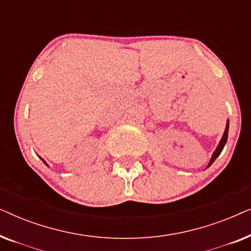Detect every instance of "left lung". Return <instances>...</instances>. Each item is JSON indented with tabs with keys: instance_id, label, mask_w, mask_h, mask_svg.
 I'll return each mask as SVG.
<instances>
[{
	"instance_id": "1",
	"label": "left lung",
	"mask_w": 251,
	"mask_h": 251,
	"mask_svg": "<svg viewBox=\"0 0 251 251\" xmlns=\"http://www.w3.org/2000/svg\"><path fill=\"white\" fill-rule=\"evenodd\" d=\"M227 133H228V121H227V123H226V128H225L224 135H223L221 142H219V145L217 146V149H216V151H215V153L212 154L211 160H210V162H209V166L208 167L211 166L212 162H214V161L217 159L218 155H219V154H221V152L223 151V149H224V146H225V144H226V140H227Z\"/></svg>"
}]
</instances>
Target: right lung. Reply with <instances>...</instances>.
Instances as JSON below:
<instances>
[{"label":"right lung","mask_w":251,"mask_h":251,"mask_svg":"<svg viewBox=\"0 0 251 251\" xmlns=\"http://www.w3.org/2000/svg\"><path fill=\"white\" fill-rule=\"evenodd\" d=\"M44 163H46V162H44Z\"/></svg>","instance_id":"add662e5"}]
</instances>
